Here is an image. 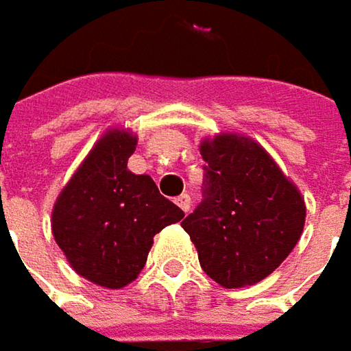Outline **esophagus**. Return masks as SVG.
Masks as SVG:
<instances>
[{"mask_svg": "<svg viewBox=\"0 0 351 351\" xmlns=\"http://www.w3.org/2000/svg\"><path fill=\"white\" fill-rule=\"evenodd\" d=\"M175 203L178 205V207L182 208L184 213H189V208H191V197L184 193V195H180V197H176L175 199Z\"/></svg>", "mask_w": 351, "mask_h": 351, "instance_id": "1", "label": "esophagus"}]
</instances>
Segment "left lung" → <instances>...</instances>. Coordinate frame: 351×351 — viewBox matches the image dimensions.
<instances>
[{"mask_svg": "<svg viewBox=\"0 0 351 351\" xmlns=\"http://www.w3.org/2000/svg\"><path fill=\"white\" fill-rule=\"evenodd\" d=\"M203 201L180 223L201 267L223 287L265 279L302 237L305 203L269 154L251 138L221 134L201 144Z\"/></svg>", "mask_w": 351, "mask_h": 351, "instance_id": "obj_1", "label": "left lung"}]
</instances>
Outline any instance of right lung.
Listing matches in <instances>:
<instances>
[{
    "label": "right lung",
    "mask_w": 351,
    "mask_h": 351,
    "mask_svg": "<svg viewBox=\"0 0 351 351\" xmlns=\"http://www.w3.org/2000/svg\"><path fill=\"white\" fill-rule=\"evenodd\" d=\"M136 138L108 130L60 193L51 233L74 271L120 289L143 271L152 239L184 213L158 193L148 175L128 171Z\"/></svg>",
    "instance_id": "obj_1"
}]
</instances>
